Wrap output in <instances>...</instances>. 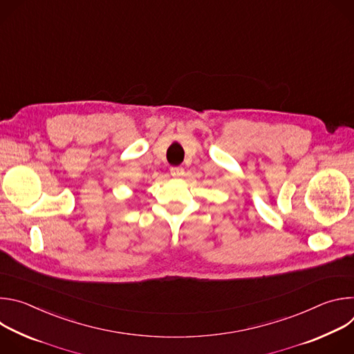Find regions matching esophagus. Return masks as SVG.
Wrapping results in <instances>:
<instances>
[{
	"mask_svg": "<svg viewBox=\"0 0 354 354\" xmlns=\"http://www.w3.org/2000/svg\"><path fill=\"white\" fill-rule=\"evenodd\" d=\"M171 175L172 176H182L183 175V168L182 167H172L171 168Z\"/></svg>",
	"mask_w": 354,
	"mask_h": 354,
	"instance_id": "obj_1",
	"label": "esophagus"
}]
</instances>
